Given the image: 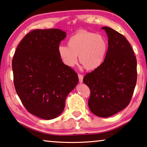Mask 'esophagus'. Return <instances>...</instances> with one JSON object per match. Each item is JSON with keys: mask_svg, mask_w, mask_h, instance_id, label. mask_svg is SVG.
Instances as JSON below:
<instances>
[{"mask_svg": "<svg viewBox=\"0 0 147 147\" xmlns=\"http://www.w3.org/2000/svg\"><path fill=\"white\" fill-rule=\"evenodd\" d=\"M78 78H79V81L80 83H82V82H83V78H84V76L82 74H78Z\"/></svg>", "mask_w": 147, "mask_h": 147, "instance_id": "obj_1", "label": "esophagus"}]
</instances>
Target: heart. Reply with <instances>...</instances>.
I'll return each instance as SVG.
<instances>
[{
  "instance_id": "heart-1",
  "label": "heart",
  "mask_w": 147,
  "mask_h": 147,
  "mask_svg": "<svg viewBox=\"0 0 147 147\" xmlns=\"http://www.w3.org/2000/svg\"><path fill=\"white\" fill-rule=\"evenodd\" d=\"M67 45H59L57 51L60 59L66 66L74 67L78 63V56L84 68L88 70L100 67L105 59L108 45L104 36L85 30L71 36Z\"/></svg>"
}]
</instances>
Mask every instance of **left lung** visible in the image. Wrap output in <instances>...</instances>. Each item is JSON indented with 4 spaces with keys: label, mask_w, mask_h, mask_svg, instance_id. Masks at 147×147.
<instances>
[{
    "label": "left lung",
    "mask_w": 147,
    "mask_h": 147,
    "mask_svg": "<svg viewBox=\"0 0 147 147\" xmlns=\"http://www.w3.org/2000/svg\"><path fill=\"white\" fill-rule=\"evenodd\" d=\"M108 49L101 65L84 76L90 90L88 106L95 115L109 117L129 104L137 79L136 59L125 37L112 28L104 27Z\"/></svg>",
    "instance_id": "8db88e82"
}]
</instances>
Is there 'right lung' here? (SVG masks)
<instances>
[{
  "label": "right lung",
  "mask_w": 147,
  "mask_h": 147,
  "mask_svg": "<svg viewBox=\"0 0 147 147\" xmlns=\"http://www.w3.org/2000/svg\"><path fill=\"white\" fill-rule=\"evenodd\" d=\"M65 37L58 29L32 30L20 42L12 60L20 100L28 112L45 120L60 115L66 97L79 81L77 73L58 54Z\"/></svg>",
  "instance_id": "obj_1"
}]
</instances>
